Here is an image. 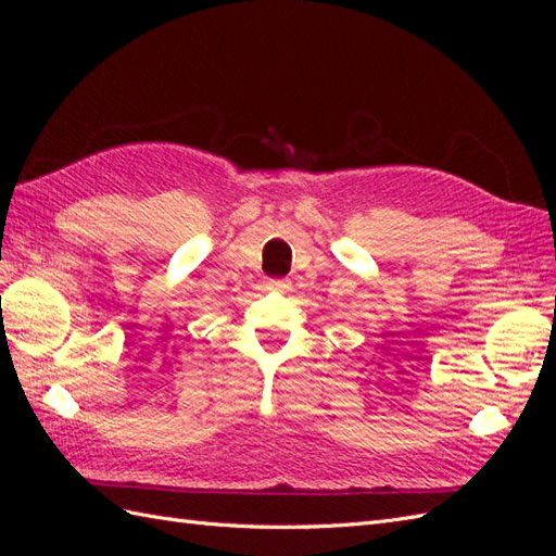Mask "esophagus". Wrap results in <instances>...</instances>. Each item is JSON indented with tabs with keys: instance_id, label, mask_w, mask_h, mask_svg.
<instances>
[{
	"instance_id": "1",
	"label": "esophagus",
	"mask_w": 556,
	"mask_h": 556,
	"mask_svg": "<svg viewBox=\"0 0 556 556\" xmlns=\"http://www.w3.org/2000/svg\"><path fill=\"white\" fill-rule=\"evenodd\" d=\"M290 280H285V278H274V280H268V290H276V292H290Z\"/></svg>"
}]
</instances>
